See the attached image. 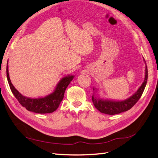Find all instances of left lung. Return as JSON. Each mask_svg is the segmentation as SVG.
<instances>
[{
    "label": "left lung",
    "mask_w": 158,
    "mask_h": 158,
    "mask_svg": "<svg viewBox=\"0 0 158 158\" xmlns=\"http://www.w3.org/2000/svg\"><path fill=\"white\" fill-rule=\"evenodd\" d=\"M148 67L145 66V75L143 83L134 94L128 99L123 101H111L96 98L94 95L92 96V102L97 110L101 113L108 115H115L126 111L134 106L138 102L142 95L148 81ZM94 90H95L94 88Z\"/></svg>",
    "instance_id": "8db88e82"
}]
</instances>
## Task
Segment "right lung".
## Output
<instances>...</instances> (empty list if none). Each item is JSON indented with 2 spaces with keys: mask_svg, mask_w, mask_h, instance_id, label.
Returning a JSON list of instances; mask_svg holds the SVG:
<instances>
[{
  "mask_svg": "<svg viewBox=\"0 0 158 158\" xmlns=\"http://www.w3.org/2000/svg\"><path fill=\"white\" fill-rule=\"evenodd\" d=\"M6 77L10 90L19 103L23 107H25L28 111L36 114H50L55 111L63 100L64 91L69 84L74 78V76L73 75L64 77L63 79H60L54 92L51 94L42 98L31 99L21 95L12 84L9 77V69H8V63L6 65Z\"/></svg>",
  "mask_w": 158,
  "mask_h": 158,
  "instance_id": "right-lung-1",
  "label": "right lung"
}]
</instances>
